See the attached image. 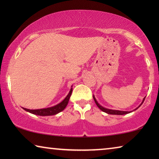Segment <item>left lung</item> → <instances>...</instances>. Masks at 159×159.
I'll return each instance as SVG.
<instances>
[{"mask_svg":"<svg viewBox=\"0 0 159 159\" xmlns=\"http://www.w3.org/2000/svg\"><path fill=\"white\" fill-rule=\"evenodd\" d=\"M145 98H146V97H145ZM145 98L143 99V100H142V103L140 104V105H139L138 107H137V108H136L135 109H134V110L138 109L139 108V107L142 105V103H143L144 101ZM93 99H94V100H95V104H97V106H98V107H99V109L102 110V111H104V112L107 113V114H113V115H124V114H129V113L132 112V111H119V110H112V109H109L104 108V107H102V106L100 105V104H99L98 103V101L96 100V99H95V96H94V95H93ZM134 110H133V111H134Z\"/></svg>","mask_w":159,"mask_h":159,"instance_id":"obj_1","label":"left lung"}]
</instances>
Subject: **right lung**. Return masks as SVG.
Returning a JSON list of instances; mask_svg holds the SVG:
<instances>
[{
    "label": "right lung",
    "mask_w": 159,
    "mask_h": 159,
    "mask_svg": "<svg viewBox=\"0 0 159 159\" xmlns=\"http://www.w3.org/2000/svg\"><path fill=\"white\" fill-rule=\"evenodd\" d=\"M72 93V88H71L69 93L67 96L64 98L62 102H61L60 104H57V105L49 107V108H45V109H29L26 108H23L25 111H28L29 113H31L33 114H36L38 116H52L58 114V113L61 112V111L66 108L68 102L69 100L70 97Z\"/></svg>",
    "instance_id": "add662e5"
}]
</instances>
